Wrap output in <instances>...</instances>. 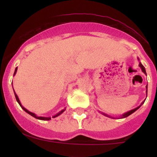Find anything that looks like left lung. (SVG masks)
I'll list each match as a JSON object with an SVG mask.
<instances>
[{
  "label": "left lung",
  "mask_w": 157,
  "mask_h": 157,
  "mask_svg": "<svg viewBox=\"0 0 157 157\" xmlns=\"http://www.w3.org/2000/svg\"><path fill=\"white\" fill-rule=\"evenodd\" d=\"M138 60H139V58H138ZM139 66H140V68H141V69H142V72L143 73H145V75H147L146 74V71H145V67H144L143 66H142V64L140 62V64H139ZM146 93L147 94V85L146 86ZM144 102H145V100H144L143 102H142L141 103V105H139L137 108H136V109H133V110H131V111H128V112H126V113H123V114L121 116V117L120 118H125V117H128L129 115H131V113H133L134 112H135V111H136V110H137L138 109H140V106H141L142 104L144 103ZM102 114L103 115H105V116H106V117H110V118H113V117H110V116H109V115H107V114H105V113H102V112H101Z\"/></svg>",
  "instance_id": "left-lung-1"
}]
</instances>
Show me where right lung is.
Segmentation results:
<instances>
[{"mask_svg":"<svg viewBox=\"0 0 157 157\" xmlns=\"http://www.w3.org/2000/svg\"><path fill=\"white\" fill-rule=\"evenodd\" d=\"M17 67H16L15 70V73H14V75H15V74H16V72H17ZM13 90H14V89H13ZM14 93H15V98H16V100H17V102H18L19 105H21V107L22 108V109H23V110H24V111H26V113H28L29 114H30V115H31V116L33 117H35V118H36V119H37V120H51V117H37V116H36L35 113H32V112H30L29 111H28V110L25 109V108L23 107V106L22 105H21V102H20V100H19L18 97H17V95L16 94V93L15 92V91H14ZM65 110H66V109H64L63 110H62V111H60V112H59V113H57V114H55V116L52 117V118H55V117H57V116H59V115H60L61 113H62L63 112V111H65Z\"/></svg>","mask_w":157,"mask_h":157,"instance_id":"obj_1","label":"right lung"}]
</instances>
